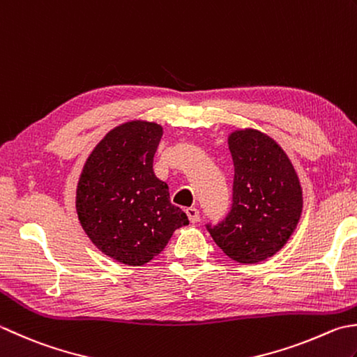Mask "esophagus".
I'll list each match as a JSON object with an SVG mask.
<instances>
[{
	"instance_id": "esophagus-1",
	"label": "esophagus",
	"mask_w": 357,
	"mask_h": 357,
	"mask_svg": "<svg viewBox=\"0 0 357 357\" xmlns=\"http://www.w3.org/2000/svg\"><path fill=\"white\" fill-rule=\"evenodd\" d=\"M185 213L188 216V220H190V222H197L199 220V212L197 207H187Z\"/></svg>"
}]
</instances>
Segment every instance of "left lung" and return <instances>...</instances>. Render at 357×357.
Returning <instances> with one entry per match:
<instances>
[{"label":"left lung","mask_w":357,"mask_h":357,"mask_svg":"<svg viewBox=\"0 0 357 357\" xmlns=\"http://www.w3.org/2000/svg\"><path fill=\"white\" fill-rule=\"evenodd\" d=\"M235 165L234 206L218 226H207L232 260L254 264L280 250L302 216L303 193L284 150L266 132L240 128L229 135Z\"/></svg>","instance_id":"left-lung-1"}]
</instances>
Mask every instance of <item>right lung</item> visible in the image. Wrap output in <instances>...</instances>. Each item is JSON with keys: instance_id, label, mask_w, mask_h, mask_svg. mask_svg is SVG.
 I'll return each instance as SVG.
<instances>
[{"instance_id": "add662e5", "label": "right lung", "mask_w": 357, "mask_h": 357, "mask_svg": "<svg viewBox=\"0 0 357 357\" xmlns=\"http://www.w3.org/2000/svg\"><path fill=\"white\" fill-rule=\"evenodd\" d=\"M160 136L156 122L117 125L89 153L77 184L75 208L88 238L128 266L153 260L174 230L188 225L170 202L169 185L153 172Z\"/></svg>"}]
</instances>
